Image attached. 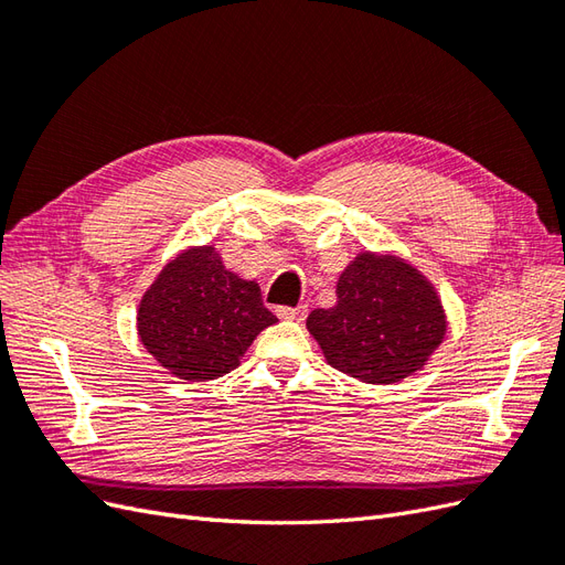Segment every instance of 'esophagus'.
<instances>
[{
	"instance_id": "obj_1",
	"label": "esophagus",
	"mask_w": 565,
	"mask_h": 565,
	"mask_svg": "<svg viewBox=\"0 0 565 565\" xmlns=\"http://www.w3.org/2000/svg\"><path fill=\"white\" fill-rule=\"evenodd\" d=\"M306 313H309V306H278L276 309V316L282 318V320H303Z\"/></svg>"
}]
</instances>
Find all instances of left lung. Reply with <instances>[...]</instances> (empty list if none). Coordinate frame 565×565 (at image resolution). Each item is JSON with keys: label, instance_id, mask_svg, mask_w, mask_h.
Wrapping results in <instances>:
<instances>
[{"label": "left lung", "instance_id": "obj_1", "mask_svg": "<svg viewBox=\"0 0 565 565\" xmlns=\"http://www.w3.org/2000/svg\"><path fill=\"white\" fill-rule=\"evenodd\" d=\"M306 328L324 361L367 384H393L422 370L446 337L434 285L393 254L361 252L337 282V303Z\"/></svg>", "mask_w": 565, "mask_h": 565}]
</instances>
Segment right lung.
<instances>
[{
    "label": "right lung",
    "mask_w": 565,
    "mask_h": 565,
    "mask_svg": "<svg viewBox=\"0 0 565 565\" xmlns=\"http://www.w3.org/2000/svg\"><path fill=\"white\" fill-rule=\"evenodd\" d=\"M278 322L254 280L226 270L214 247L169 262L139 303L141 344L169 374L191 382L224 377L262 330Z\"/></svg>",
    "instance_id": "right-lung-1"
}]
</instances>
